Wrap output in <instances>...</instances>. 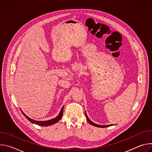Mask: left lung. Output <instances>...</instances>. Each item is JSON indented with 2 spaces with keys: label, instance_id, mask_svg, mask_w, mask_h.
<instances>
[{
  "label": "left lung",
  "instance_id": "8db88e82",
  "mask_svg": "<svg viewBox=\"0 0 152 152\" xmlns=\"http://www.w3.org/2000/svg\"><path fill=\"white\" fill-rule=\"evenodd\" d=\"M85 116H86V120H87V121L90 123V124H91V125H93V126H94L99 127H109V126H111V124H110V125H107V126H103V125H99V124H97L94 123L93 122H92L91 121H90V119L88 118V117L87 115L86 114V113H85Z\"/></svg>",
  "mask_w": 152,
  "mask_h": 152
}]
</instances>
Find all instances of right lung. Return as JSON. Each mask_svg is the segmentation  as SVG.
Segmentation results:
<instances>
[{
	"instance_id": "1",
	"label": "right lung",
	"mask_w": 152,
	"mask_h": 152,
	"mask_svg": "<svg viewBox=\"0 0 152 152\" xmlns=\"http://www.w3.org/2000/svg\"><path fill=\"white\" fill-rule=\"evenodd\" d=\"M63 107H62V109L61 110V112L59 113V114L56 117V118H54L52 120H48V121H36V120H32L30 118H29L28 116H26L22 111H21V113H23V114L26 117V118L29 120L31 123H35L36 124H38V125H39V126H50V125H52L53 124H55L56 123H57L58 121H59L62 117V115H63Z\"/></svg>"
}]
</instances>
